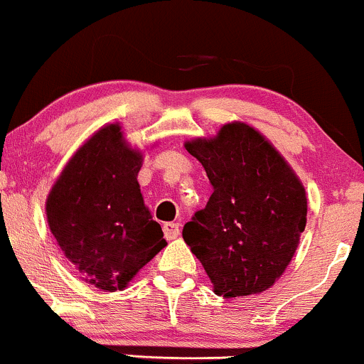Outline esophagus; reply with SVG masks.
Segmentation results:
<instances>
[{
	"instance_id": "obj_1",
	"label": "esophagus",
	"mask_w": 364,
	"mask_h": 364,
	"mask_svg": "<svg viewBox=\"0 0 364 364\" xmlns=\"http://www.w3.org/2000/svg\"><path fill=\"white\" fill-rule=\"evenodd\" d=\"M163 231H164V237H166V240H173V238H177L178 235H181V224H178V223H166L163 226Z\"/></svg>"
}]
</instances>
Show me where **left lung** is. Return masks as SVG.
Returning <instances> with one entry per match:
<instances>
[{
	"mask_svg": "<svg viewBox=\"0 0 364 364\" xmlns=\"http://www.w3.org/2000/svg\"><path fill=\"white\" fill-rule=\"evenodd\" d=\"M212 186L207 207L182 237L201 261L217 294H257L293 259L306 224L305 187L263 134L243 122L210 140L187 141Z\"/></svg>",
	"mask_w": 364,
	"mask_h": 364,
	"instance_id": "left-lung-1",
	"label": "left lung"
}]
</instances>
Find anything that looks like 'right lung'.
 I'll return each instance as SVG.
<instances>
[{
    "label": "right lung",
    "instance_id": "right-lung-1",
    "mask_svg": "<svg viewBox=\"0 0 364 364\" xmlns=\"http://www.w3.org/2000/svg\"><path fill=\"white\" fill-rule=\"evenodd\" d=\"M141 154L121 126L101 127L70 159L47 198V220L82 279L103 291L126 284L166 247L136 177Z\"/></svg>",
    "mask_w": 364,
    "mask_h": 364
}]
</instances>
